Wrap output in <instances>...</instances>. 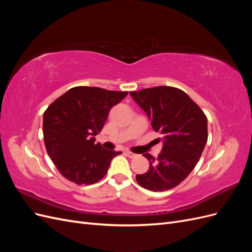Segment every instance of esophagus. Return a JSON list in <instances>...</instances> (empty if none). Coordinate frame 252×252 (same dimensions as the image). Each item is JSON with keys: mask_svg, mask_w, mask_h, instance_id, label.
Wrapping results in <instances>:
<instances>
[{"mask_svg": "<svg viewBox=\"0 0 252 252\" xmlns=\"http://www.w3.org/2000/svg\"><path fill=\"white\" fill-rule=\"evenodd\" d=\"M125 154H126L129 158H135V157H136V155H135V154H133V152H131V151H126Z\"/></svg>", "mask_w": 252, "mask_h": 252, "instance_id": "34e87169", "label": "esophagus"}]
</instances>
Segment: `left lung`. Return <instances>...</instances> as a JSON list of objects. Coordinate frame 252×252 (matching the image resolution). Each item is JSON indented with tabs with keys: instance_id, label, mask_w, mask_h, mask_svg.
Segmentation results:
<instances>
[{
	"instance_id": "left-lung-1",
	"label": "left lung",
	"mask_w": 252,
	"mask_h": 252,
	"mask_svg": "<svg viewBox=\"0 0 252 252\" xmlns=\"http://www.w3.org/2000/svg\"><path fill=\"white\" fill-rule=\"evenodd\" d=\"M130 95L163 141L157 159L144 155L149 169L136 174V182L151 191L169 190L184 181L199 162L208 138L207 118L199 105L178 88L158 86L131 91Z\"/></svg>"
}]
</instances>
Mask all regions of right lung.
Returning <instances> with one entry per match:
<instances>
[{"instance_id": "obj_1", "label": "right lung", "mask_w": 252, "mask_h": 252, "mask_svg": "<svg viewBox=\"0 0 252 252\" xmlns=\"http://www.w3.org/2000/svg\"><path fill=\"white\" fill-rule=\"evenodd\" d=\"M128 94L98 87L78 86L52 102L44 112L43 134L47 154L65 179L91 185L107 173L122 152L94 143L114 105Z\"/></svg>"}]
</instances>
